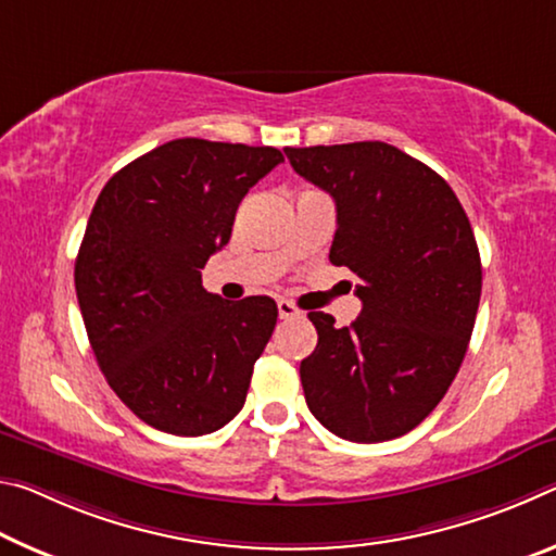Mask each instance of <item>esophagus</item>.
Listing matches in <instances>:
<instances>
[{
    "instance_id": "esophagus-1",
    "label": "esophagus",
    "mask_w": 556,
    "mask_h": 556,
    "mask_svg": "<svg viewBox=\"0 0 556 556\" xmlns=\"http://www.w3.org/2000/svg\"><path fill=\"white\" fill-rule=\"evenodd\" d=\"M278 317L280 320H290V317H300V311L288 300H278Z\"/></svg>"
}]
</instances>
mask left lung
Listing matches in <instances>:
<instances>
[{
	"instance_id": "1",
	"label": "left lung",
	"mask_w": 556,
	"mask_h": 556,
	"mask_svg": "<svg viewBox=\"0 0 556 556\" xmlns=\"http://www.w3.org/2000/svg\"><path fill=\"white\" fill-rule=\"evenodd\" d=\"M286 154L334 199L330 261L357 276L362 300L350 327L307 313L317 330L300 362L307 408L344 441L399 439L439 406L466 357L483 288L470 222L448 181L394 144Z\"/></svg>"
}]
</instances>
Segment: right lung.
<instances>
[{
  "instance_id": "add662e5",
  "label": "right lung",
  "mask_w": 556,
  "mask_h": 556,
  "mask_svg": "<svg viewBox=\"0 0 556 556\" xmlns=\"http://www.w3.org/2000/svg\"><path fill=\"white\" fill-rule=\"evenodd\" d=\"M276 148L181 138L108 179L76 258V295L108 384L152 429L218 431L241 412L276 300L206 293L202 268L231 239Z\"/></svg>"
}]
</instances>
